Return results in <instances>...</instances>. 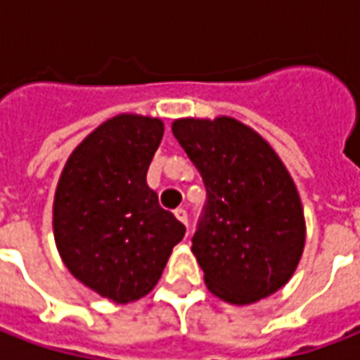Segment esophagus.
<instances>
[{
  "mask_svg": "<svg viewBox=\"0 0 360 360\" xmlns=\"http://www.w3.org/2000/svg\"><path fill=\"white\" fill-rule=\"evenodd\" d=\"M175 218L179 219L181 224H185V226L188 224V216H187V210H185V208H177V210H175Z\"/></svg>",
  "mask_w": 360,
  "mask_h": 360,
  "instance_id": "1",
  "label": "esophagus"
}]
</instances>
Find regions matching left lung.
Returning a JSON list of instances; mask_svg holds the SVG:
<instances>
[{
    "mask_svg": "<svg viewBox=\"0 0 360 360\" xmlns=\"http://www.w3.org/2000/svg\"><path fill=\"white\" fill-rule=\"evenodd\" d=\"M172 131L206 187L191 239L206 287L231 304L276 293L293 276L307 231L283 162L233 117L175 119Z\"/></svg>",
    "mask_w": 360,
    "mask_h": 360,
    "instance_id": "1",
    "label": "left lung"
}]
</instances>
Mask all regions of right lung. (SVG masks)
I'll list each match as a JSON object with an SVG mask.
<instances>
[{
    "instance_id": "1",
    "label": "right lung",
    "mask_w": 360,
    "mask_h": 360,
    "mask_svg": "<svg viewBox=\"0 0 360 360\" xmlns=\"http://www.w3.org/2000/svg\"><path fill=\"white\" fill-rule=\"evenodd\" d=\"M164 136L162 119L121 113L73 150L53 198L63 264L113 302L136 301L162 278L185 226L158 204L146 172Z\"/></svg>"
}]
</instances>
